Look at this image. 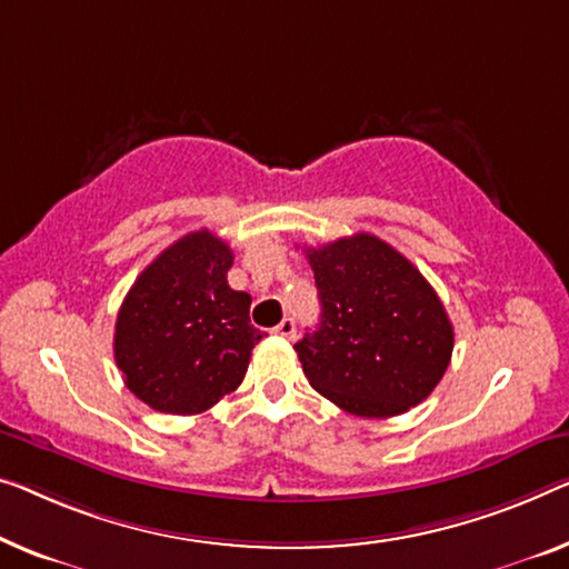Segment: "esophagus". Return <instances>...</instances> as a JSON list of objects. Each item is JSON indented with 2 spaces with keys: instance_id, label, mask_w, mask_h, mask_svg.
<instances>
[{
  "instance_id": "1",
  "label": "esophagus",
  "mask_w": 569,
  "mask_h": 569,
  "mask_svg": "<svg viewBox=\"0 0 569 569\" xmlns=\"http://www.w3.org/2000/svg\"><path fill=\"white\" fill-rule=\"evenodd\" d=\"M273 332L278 335V337H286V339H293L296 337V321L291 319V317H286L281 325H276L273 327Z\"/></svg>"
}]
</instances>
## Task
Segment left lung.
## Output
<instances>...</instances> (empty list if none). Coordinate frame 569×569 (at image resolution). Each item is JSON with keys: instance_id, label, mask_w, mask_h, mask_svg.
Masks as SVG:
<instances>
[{"instance_id": "8db88e82", "label": "left lung", "mask_w": 569, "mask_h": 569, "mask_svg": "<svg viewBox=\"0 0 569 569\" xmlns=\"http://www.w3.org/2000/svg\"><path fill=\"white\" fill-rule=\"evenodd\" d=\"M307 258L321 319L293 350L313 391L366 419L421 403L455 347L452 321L427 278L368 232L309 248Z\"/></svg>"}]
</instances>
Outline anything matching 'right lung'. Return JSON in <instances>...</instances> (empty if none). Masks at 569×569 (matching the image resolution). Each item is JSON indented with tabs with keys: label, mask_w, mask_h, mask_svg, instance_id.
Returning <instances> with one entry per match:
<instances>
[{
	"label": "right lung",
	"mask_w": 569,
	"mask_h": 569,
	"mask_svg": "<svg viewBox=\"0 0 569 569\" xmlns=\"http://www.w3.org/2000/svg\"><path fill=\"white\" fill-rule=\"evenodd\" d=\"M232 250L209 230L176 240L127 291L114 327L124 386L163 413L191 417L242 383L252 347L250 293L227 283Z\"/></svg>",
	"instance_id": "obj_1"
}]
</instances>
